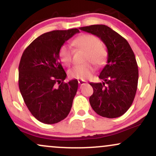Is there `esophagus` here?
I'll use <instances>...</instances> for the list:
<instances>
[{
    "label": "esophagus",
    "mask_w": 156,
    "mask_h": 156,
    "mask_svg": "<svg viewBox=\"0 0 156 156\" xmlns=\"http://www.w3.org/2000/svg\"><path fill=\"white\" fill-rule=\"evenodd\" d=\"M87 83V82L86 81V80H81V79L78 80V83H79L80 86H83V85H84V84H86Z\"/></svg>",
    "instance_id": "34e87169"
}]
</instances>
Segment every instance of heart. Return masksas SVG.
I'll return each instance as SVG.
<instances>
[{"instance_id": "heart-1", "label": "heart", "mask_w": 156, "mask_h": 156, "mask_svg": "<svg viewBox=\"0 0 156 156\" xmlns=\"http://www.w3.org/2000/svg\"><path fill=\"white\" fill-rule=\"evenodd\" d=\"M74 44L83 51H87L85 61H91L97 65H101L104 62L105 53L104 49L100 46L99 39L90 34H83L74 40ZM72 48L67 44L62 45L58 51V57L64 66H69L72 63ZM94 71V67L91 62L73 66L68 70L70 78L85 80L90 78Z\"/></svg>"}]
</instances>
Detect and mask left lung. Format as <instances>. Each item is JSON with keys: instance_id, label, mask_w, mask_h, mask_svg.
<instances>
[{"instance_id": "left-lung-1", "label": "left lung", "mask_w": 156, "mask_h": 156, "mask_svg": "<svg viewBox=\"0 0 156 156\" xmlns=\"http://www.w3.org/2000/svg\"><path fill=\"white\" fill-rule=\"evenodd\" d=\"M80 30L99 37L108 50L107 62L99 75L102 83H90L93 94L89 103L103 117L123 115L133 103L139 70L133 50L121 35L105 25L80 27Z\"/></svg>"}]
</instances>
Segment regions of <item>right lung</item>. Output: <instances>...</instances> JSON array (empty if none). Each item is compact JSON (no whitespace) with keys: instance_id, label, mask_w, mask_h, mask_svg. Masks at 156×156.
I'll use <instances>...</instances> for the list:
<instances>
[{"instance_id":"right-lung-1","label":"right lung","mask_w":156,"mask_h":156,"mask_svg":"<svg viewBox=\"0 0 156 156\" xmlns=\"http://www.w3.org/2000/svg\"><path fill=\"white\" fill-rule=\"evenodd\" d=\"M79 30L72 28L44 33L23 52L19 64V89L26 106L36 119L55 124L67 117L78 90V80L67 77L58 51Z\"/></svg>"}]
</instances>
